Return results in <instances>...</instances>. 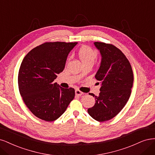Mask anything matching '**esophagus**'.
Returning <instances> with one entry per match:
<instances>
[{"label":"esophagus","instance_id":"34e87169","mask_svg":"<svg viewBox=\"0 0 155 155\" xmlns=\"http://www.w3.org/2000/svg\"><path fill=\"white\" fill-rule=\"evenodd\" d=\"M83 94H84V93H82V91H81L80 90H78V89H77V90L75 91V94L77 96H81V95H82Z\"/></svg>","mask_w":155,"mask_h":155}]
</instances>
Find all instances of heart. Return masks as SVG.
<instances>
[{"mask_svg": "<svg viewBox=\"0 0 155 155\" xmlns=\"http://www.w3.org/2000/svg\"><path fill=\"white\" fill-rule=\"evenodd\" d=\"M78 55L84 65L86 64H93L97 58V51L91 47L84 45L79 48Z\"/></svg>", "mask_w": 155, "mask_h": 155, "instance_id": "obj_1", "label": "heart"}]
</instances>
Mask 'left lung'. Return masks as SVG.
<instances>
[{
  "mask_svg": "<svg viewBox=\"0 0 155 155\" xmlns=\"http://www.w3.org/2000/svg\"><path fill=\"white\" fill-rule=\"evenodd\" d=\"M102 61L95 78L101 82L99 95L93 93L96 102L87 112L98 122L111 120L121 111L131 93L133 73L128 59L118 48L111 44L95 42Z\"/></svg>",
  "mask_w": 155,
  "mask_h": 155,
  "instance_id": "1",
  "label": "left lung"
}]
</instances>
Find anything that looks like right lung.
Here are the masks:
<instances>
[{"mask_svg":"<svg viewBox=\"0 0 155 155\" xmlns=\"http://www.w3.org/2000/svg\"><path fill=\"white\" fill-rule=\"evenodd\" d=\"M77 44L45 42L24 58L18 74L19 92L26 106L38 118L55 120L73 100V88L58 87L54 81L63 71L68 54Z\"/></svg>","mask_w":155,"mask_h":155,"instance_id":"add662e5","label":"right lung"}]
</instances>
